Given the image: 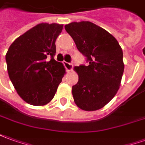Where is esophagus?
Wrapping results in <instances>:
<instances>
[{"label":"esophagus","instance_id":"34e87169","mask_svg":"<svg viewBox=\"0 0 145 145\" xmlns=\"http://www.w3.org/2000/svg\"><path fill=\"white\" fill-rule=\"evenodd\" d=\"M63 65H64V67H65V68H66L67 71H72V68H73V65L71 64V63H67V62H66V61H64L63 62Z\"/></svg>","mask_w":145,"mask_h":145}]
</instances>
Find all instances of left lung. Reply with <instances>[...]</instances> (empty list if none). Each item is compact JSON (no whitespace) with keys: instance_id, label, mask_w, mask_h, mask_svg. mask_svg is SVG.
<instances>
[{"instance_id":"obj_1","label":"left lung","mask_w":145,"mask_h":145,"mask_svg":"<svg viewBox=\"0 0 145 145\" xmlns=\"http://www.w3.org/2000/svg\"><path fill=\"white\" fill-rule=\"evenodd\" d=\"M64 27L88 63L74 67L78 74V82L72 87L74 103L85 111L101 109L120 86L123 50L114 36L92 22H71Z\"/></svg>"}]
</instances>
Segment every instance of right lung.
<instances>
[{"mask_svg":"<svg viewBox=\"0 0 145 145\" xmlns=\"http://www.w3.org/2000/svg\"><path fill=\"white\" fill-rule=\"evenodd\" d=\"M62 29L60 24H38L16 39L6 54L10 80L30 105L49 103L66 73L63 63L54 60L55 42Z\"/></svg>","mask_w":145,"mask_h":145,"instance_id":"1","label":"right lung"}]
</instances>
